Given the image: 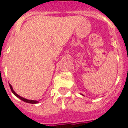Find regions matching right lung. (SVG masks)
I'll return each instance as SVG.
<instances>
[{"mask_svg": "<svg viewBox=\"0 0 128 128\" xmlns=\"http://www.w3.org/2000/svg\"><path fill=\"white\" fill-rule=\"evenodd\" d=\"M10 88H11V90H12V92H13V94H14L16 96H17L18 98H19L20 99H21L22 101H23V102H26V103H29V104H38V101H36V100H30V99H25V98H24V97H22V96H20V95H18L16 92L14 90V89H13L12 86V85L10 84Z\"/></svg>", "mask_w": 128, "mask_h": 128, "instance_id": "add662e5", "label": "right lung"}]
</instances>
